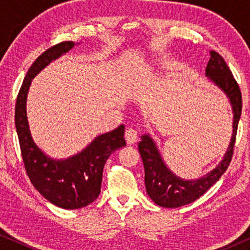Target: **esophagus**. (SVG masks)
<instances>
[{"label":"esophagus","mask_w":250,"mask_h":250,"mask_svg":"<svg viewBox=\"0 0 250 250\" xmlns=\"http://www.w3.org/2000/svg\"><path fill=\"white\" fill-rule=\"evenodd\" d=\"M139 136L138 132L135 131L134 128H127L125 131V140L127 142V145H134V143L138 141Z\"/></svg>","instance_id":"esophagus-1"}]
</instances>
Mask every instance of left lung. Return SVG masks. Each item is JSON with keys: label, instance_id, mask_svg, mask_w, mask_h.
<instances>
[{"label": "left lung", "instance_id": "8db88e82", "mask_svg": "<svg viewBox=\"0 0 250 250\" xmlns=\"http://www.w3.org/2000/svg\"><path fill=\"white\" fill-rule=\"evenodd\" d=\"M206 76L216 84L230 99L233 110V131L228 151L222 162L210 173L198 180H182L168 169L150 136L142 135L139 151L145 167V183L148 196L158 206L175 208L188 205L203 196L215 182L220 180L230 165L237 138L239 119L241 116L242 98L240 87L234 80L230 68L222 56L210 51V59L206 67Z\"/></svg>", "mask_w": 250, "mask_h": 250}]
</instances>
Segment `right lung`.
I'll list each match as a JSON object with an SVG mask.
<instances>
[{"label":"right lung","mask_w":250,"mask_h":250,"mask_svg":"<svg viewBox=\"0 0 250 250\" xmlns=\"http://www.w3.org/2000/svg\"><path fill=\"white\" fill-rule=\"evenodd\" d=\"M74 42H61L41 54L27 71L16 102L15 123L23 165L30 182L50 203L64 209H77L97 199L102 172L109 156L126 146L124 125L95 138L83 151L64 160L46 156L33 141L26 114V99L32 80L52 60L73 49Z\"/></svg>","instance_id":"add662e5"}]
</instances>
